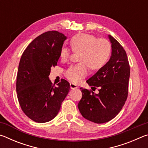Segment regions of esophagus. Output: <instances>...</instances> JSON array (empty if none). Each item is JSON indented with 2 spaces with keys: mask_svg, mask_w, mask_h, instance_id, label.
<instances>
[{
  "mask_svg": "<svg viewBox=\"0 0 148 148\" xmlns=\"http://www.w3.org/2000/svg\"><path fill=\"white\" fill-rule=\"evenodd\" d=\"M70 87H71V89H77V86H76V84H74L73 83H71L70 84Z\"/></svg>",
  "mask_w": 148,
  "mask_h": 148,
  "instance_id": "obj_1",
  "label": "esophagus"
}]
</instances>
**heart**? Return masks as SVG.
<instances>
[{"label":"heart","mask_w":148,"mask_h":148,"mask_svg":"<svg viewBox=\"0 0 148 148\" xmlns=\"http://www.w3.org/2000/svg\"><path fill=\"white\" fill-rule=\"evenodd\" d=\"M70 43L74 52H79L78 60L81 61L72 65L65 72L67 78L74 83H77L87 76L88 66L92 71L102 69L106 64L111 54L112 47L110 42L104 38L98 39L92 34H76L71 38ZM70 55L69 49L62 47L59 54L61 61H66Z\"/></svg>","instance_id":"obj_1"}]
</instances>
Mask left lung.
Here are the masks:
<instances>
[{"instance_id": "left-lung-1", "label": "left lung", "mask_w": 148, "mask_h": 148, "mask_svg": "<svg viewBox=\"0 0 148 148\" xmlns=\"http://www.w3.org/2000/svg\"><path fill=\"white\" fill-rule=\"evenodd\" d=\"M108 36L112 46L109 61L87 80L89 86L99 87V93H91L81 87L82 97L77 104L82 116L95 123L114 119L123 107L128 95L130 66L127 53L114 37Z\"/></svg>"}]
</instances>
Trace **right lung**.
<instances>
[{"instance_id": "obj_1", "label": "right lung", "mask_w": 148, "mask_h": 148, "mask_svg": "<svg viewBox=\"0 0 148 148\" xmlns=\"http://www.w3.org/2000/svg\"><path fill=\"white\" fill-rule=\"evenodd\" d=\"M66 38L56 31L44 32L31 42L20 59L16 82L17 99L25 114L35 122L53 119L69 92L70 84L66 80L62 79L56 87L49 78Z\"/></svg>"}]
</instances>
